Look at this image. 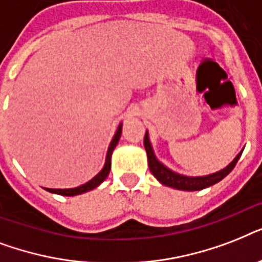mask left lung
Segmentation results:
<instances>
[{
  "label": "left lung",
  "mask_w": 262,
  "mask_h": 262,
  "mask_svg": "<svg viewBox=\"0 0 262 262\" xmlns=\"http://www.w3.org/2000/svg\"><path fill=\"white\" fill-rule=\"evenodd\" d=\"M144 147H145V151H147L148 155V166H149V170H151L154 177L160 183H163L166 186L179 189V190L189 191L201 190V189H205V187H209L212 185H215V183L220 182L226 175H228L232 171V168L235 167L236 162L239 160L241 155H242V152L238 154L235 159L232 160L227 167L215 172V174L205 175V177H185V175H179L177 172L171 171V170H168L166 166H163L159 160L156 159L155 155H154V151H152L149 139H148V132L145 133V137H144Z\"/></svg>",
  "instance_id": "obj_1"
}]
</instances>
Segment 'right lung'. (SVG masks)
Returning <instances> with one entry per match:
<instances>
[{
	"label": "right lung",
	"instance_id": "add662e5",
	"mask_svg": "<svg viewBox=\"0 0 262 262\" xmlns=\"http://www.w3.org/2000/svg\"><path fill=\"white\" fill-rule=\"evenodd\" d=\"M121 133H122V125H119L118 129H117V133L115 136L113 137L110 143V147H108V151H107V155H106V163H104V167L102 168V171L99 172L96 177L91 179L90 182L84 183L81 186L79 187H75V189H46V190L51 191V193H55V194H61V195H77V194H81V193H85L88 190H92L95 189L96 186H99L100 183L107 178V175L110 172V168H111V154L114 151V148L117 147V144L119 141V137H121Z\"/></svg>",
	"mask_w": 262,
	"mask_h": 262
}]
</instances>
